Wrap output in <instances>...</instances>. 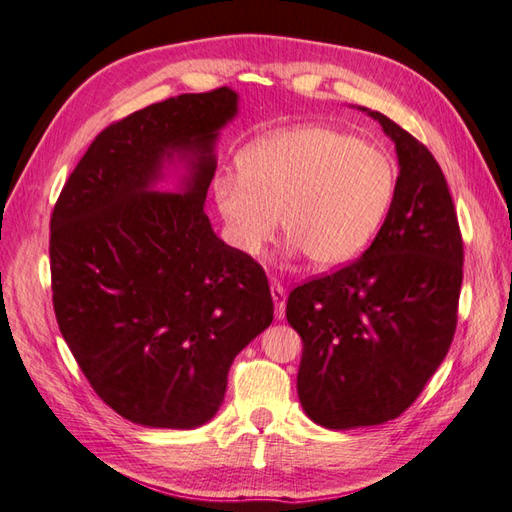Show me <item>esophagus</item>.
Masks as SVG:
<instances>
[{"instance_id":"esophagus-1","label":"esophagus","mask_w":512,"mask_h":512,"mask_svg":"<svg viewBox=\"0 0 512 512\" xmlns=\"http://www.w3.org/2000/svg\"><path fill=\"white\" fill-rule=\"evenodd\" d=\"M271 298L276 304V317L282 320L285 317V306H287V289L280 285V282H271Z\"/></svg>"}]
</instances>
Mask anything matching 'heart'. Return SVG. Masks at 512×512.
I'll return each instance as SVG.
<instances>
[{
    "instance_id": "obj_1",
    "label": "heart",
    "mask_w": 512,
    "mask_h": 512,
    "mask_svg": "<svg viewBox=\"0 0 512 512\" xmlns=\"http://www.w3.org/2000/svg\"><path fill=\"white\" fill-rule=\"evenodd\" d=\"M394 197L392 157L324 124L265 135L243 151L241 173L214 179V201L236 252L258 256L282 217L291 252L302 249L320 269L366 252Z\"/></svg>"
}]
</instances>
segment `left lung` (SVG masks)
Listing matches in <instances>:
<instances>
[{"label": "left lung", "mask_w": 512, "mask_h": 512, "mask_svg": "<svg viewBox=\"0 0 512 512\" xmlns=\"http://www.w3.org/2000/svg\"><path fill=\"white\" fill-rule=\"evenodd\" d=\"M394 142L396 197L355 263L295 287L298 396L313 423L344 431L401 416L445 359L458 322L462 236L447 179L423 144L363 109Z\"/></svg>", "instance_id": "obj_1"}]
</instances>
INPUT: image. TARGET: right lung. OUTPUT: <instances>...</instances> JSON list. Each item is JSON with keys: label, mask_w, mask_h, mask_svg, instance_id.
I'll return each instance as SVG.
<instances>
[{"label": "right lung", "mask_w": 512, "mask_h": 512, "mask_svg": "<svg viewBox=\"0 0 512 512\" xmlns=\"http://www.w3.org/2000/svg\"><path fill=\"white\" fill-rule=\"evenodd\" d=\"M236 113L230 87L131 113L92 142L54 206L56 322L96 394L131 423L206 425L234 357L274 320L263 267L203 212Z\"/></svg>", "instance_id": "1"}]
</instances>
